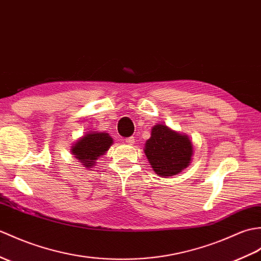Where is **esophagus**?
Returning <instances> with one entry per match:
<instances>
[{
    "instance_id": "34e87169",
    "label": "esophagus",
    "mask_w": 261,
    "mask_h": 261,
    "mask_svg": "<svg viewBox=\"0 0 261 261\" xmlns=\"http://www.w3.org/2000/svg\"><path fill=\"white\" fill-rule=\"evenodd\" d=\"M125 142L128 144H133L135 143V137H130L128 139H125Z\"/></svg>"
}]
</instances>
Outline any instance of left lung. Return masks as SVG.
Instances as JSON below:
<instances>
[{
	"label": "left lung",
	"instance_id": "obj_1",
	"mask_svg": "<svg viewBox=\"0 0 261 261\" xmlns=\"http://www.w3.org/2000/svg\"><path fill=\"white\" fill-rule=\"evenodd\" d=\"M144 153L161 178L179 174L190 165L193 147L190 138L165 124H155L144 144Z\"/></svg>",
	"mask_w": 261,
	"mask_h": 261
}]
</instances>
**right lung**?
Masks as SVG:
<instances>
[{
  "label": "right lung",
  "instance_id": "add662e5",
  "mask_svg": "<svg viewBox=\"0 0 261 261\" xmlns=\"http://www.w3.org/2000/svg\"><path fill=\"white\" fill-rule=\"evenodd\" d=\"M113 143L112 138L105 131H89L71 147V153L84 168H93L95 161L106 154Z\"/></svg>",
  "mask_w": 261,
  "mask_h": 261
}]
</instances>
